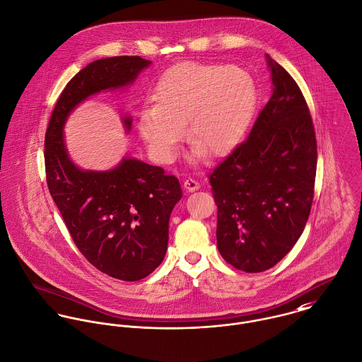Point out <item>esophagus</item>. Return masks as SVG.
<instances>
[{
	"mask_svg": "<svg viewBox=\"0 0 362 362\" xmlns=\"http://www.w3.org/2000/svg\"><path fill=\"white\" fill-rule=\"evenodd\" d=\"M184 188L188 191V192H194V191H197V189H199L201 188V184H199V181H197V180H194V178H187L185 181H184Z\"/></svg>",
	"mask_w": 362,
	"mask_h": 362,
	"instance_id": "34e87169",
	"label": "esophagus"
}]
</instances>
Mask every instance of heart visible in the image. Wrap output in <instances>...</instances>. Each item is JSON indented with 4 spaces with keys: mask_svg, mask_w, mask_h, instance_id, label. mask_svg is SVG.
<instances>
[{
    "mask_svg": "<svg viewBox=\"0 0 362 362\" xmlns=\"http://www.w3.org/2000/svg\"><path fill=\"white\" fill-rule=\"evenodd\" d=\"M144 107L138 128L149 151L170 161L187 138L198 152L220 157L243 139L254 115L257 86L251 74L221 62L187 61L167 69Z\"/></svg>",
    "mask_w": 362,
    "mask_h": 362,
    "instance_id": "1",
    "label": "heart"
}]
</instances>
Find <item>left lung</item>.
<instances>
[{"instance_id": "left-lung-1", "label": "left lung", "mask_w": 362, "mask_h": 362, "mask_svg": "<svg viewBox=\"0 0 362 362\" xmlns=\"http://www.w3.org/2000/svg\"><path fill=\"white\" fill-rule=\"evenodd\" d=\"M273 95L250 136L209 174L217 205V248L247 273L273 267L304 231L313 201L316 136L305 98L267 57Z\"/></svg>"}]
</instances>
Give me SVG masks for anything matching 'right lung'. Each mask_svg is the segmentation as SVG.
Returning a JSON list of instances; mask_svg holds the SVG:
<instances>
[{
    "instance_id": "right-lung-1",
    "label": "right lung",
    "mask_w": 362,
    "mask_h": 362,
    "mask_svg": "<svg viewBox=\"0 0 362 362\" xmlns=\"http://www.w3.org/2000/svg\"><path fill=\"white\" fill-rule=\"evenodd\" d=\"M151 61L119 55L93 61L64 88L45 136L47 187L64 223L96 269L124 281L149 276L163 262L168 220L182 192L175 175L125 157L110 171L79 170L68 157L62 127L90 95L127 86ZM131 128V118H124Z\"/></svg>"
}]
</instances>
